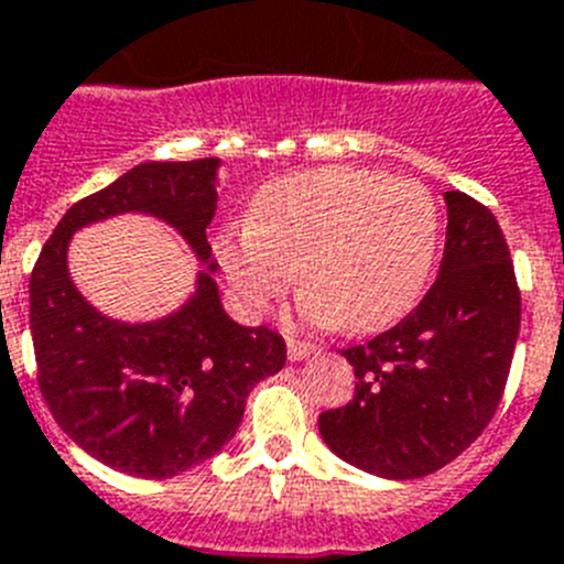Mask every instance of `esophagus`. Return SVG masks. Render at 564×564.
<instances>
[{"mask_svg": "<svg viewBox=\"0 0 564 564\" xmlns=\"http://www.w3.org/2000/svg\"><path fill=\"white\" fill-rule=\"evenodd\" d=\"M286 351H289V360H303V357L317 355L321 349H317V346H312V343H303V340H295V337H289Z\"/></svg>", "mask_w": 564, "mask_h": 564, "instance_id": "34e87169", "label": "esophagus"}]
</instances>
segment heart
Returning a JSON list of instances; mask_svg holds the SVG:
<instances>
[{
    "instance_id": "b5f03b06",
    "label": "heart",
    "mask_w": 564,
    "mask_h": 564,
    "mask_svg": "<svg viewBox=\"0 0 564 564\" xmlns=\"http://www.w3.org/2000/svg\"><path fill=\"white\" fill-rule=\"evenodd\" d=\"M437 238V204L423 184L321 166L263 187L252 221L224 235L218 258L247 310H267L297 269L303 315L371 332L417 301Z\"/></svg>"
}]
</instances>
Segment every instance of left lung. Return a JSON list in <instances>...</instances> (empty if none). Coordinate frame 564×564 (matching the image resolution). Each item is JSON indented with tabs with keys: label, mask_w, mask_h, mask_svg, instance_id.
<instances>
[{
	"label": "left lung",
	"mask_w": 564,
	"mask_h": 564,
	"mask_svg": "<svg viewBox=\"0 0 564 564\" xmlns=\"http://www.w3.org/2000/svg\"><path fill=\"white\" fill-rule=\"evenodd\" d=\"M437 281L417 310L343 349L355 394L317 420L323 443L386 479H417L457 459L491 423L519 335V286L506 235L471 195L445 193Z\"/></svg>",
	"instance_id": "left-lung-1"
}]
</instances>
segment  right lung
Listing matches in <instances>:
<instances>
[{
  "mask_svg": "<svg viewBox=\"0 0 564 564\" xmlns=\"http://www.w3.org/2000/svg\"><path fill=\"white\" fill-rule=\"evenodd\" d=\"M218 159L147 161L73 204L31 272V335L39 391L53 420L90 457L130 477L166 479L232 440L258 380L286 364L269 326H238L209 269L175 315L119 323L73 286L67 243L78 227L119 213L155 215L209 261Z\"/></svg>",
  "mask_w": 564,
  "mask_h": 564,
  "instance_id": "1",
  "label": "right lung"
}]
</instances>
